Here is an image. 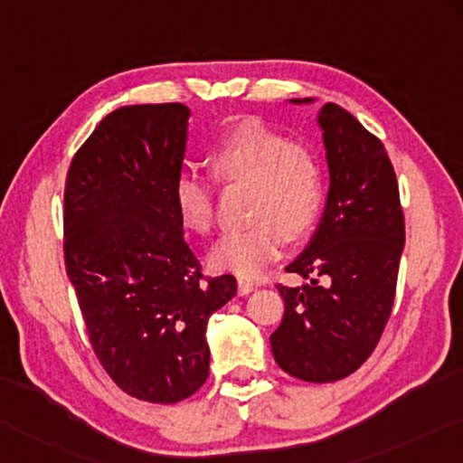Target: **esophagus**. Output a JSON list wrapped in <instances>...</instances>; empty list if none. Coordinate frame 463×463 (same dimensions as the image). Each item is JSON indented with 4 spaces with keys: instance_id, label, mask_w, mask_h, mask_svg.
Returning <instances> with one entry per match:
<instances>
[{
    "instance_id": "1",
    "label": "esophagus",
    "mask_w": 463,
    "mask_h": 463,
    "mask_svg": "<svg viewBox=\"0 0 463 463\" xmlns=\"http://www.w3.org/2000/svg\"><path fill=\"white\" fill-rule=\"evenodd\" d=\"M256 288V285L252 280H248V279H238V293L240 295H250L252 293V290Z\"/></svg>"
}]
</instances>
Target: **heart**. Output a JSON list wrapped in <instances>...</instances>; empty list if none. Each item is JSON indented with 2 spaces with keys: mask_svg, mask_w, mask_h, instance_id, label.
Returning a JSON list of instances; mask_svg holds the SVG:
<instances>
[{
  "mask_svg": "<svg viewBox=\"0 0 463 463\" xmlns=\"http://www.w3.org/2000/svg\"><path fill=\"white\" fill-rule=\"evenodd\" d=\"M217 183H250L244 230L222 236L209 254L217 270L254 279L277 260L288 238H301L317 222L323 203V166L311 148L290 142L260 119L227 129L209 152ZM173 197L184 227L207 233L213 227V181L197 166L176 173Z\"/></svg>",
  "mask_w": 463,
  "mask_h": 463,
  "instance_id": "b5f03b06",
  "label": "heart"
}]
</instances>
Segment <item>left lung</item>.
Segmentation results:
<instances>
[{"label": "left lung", "instance_id": "8db88e82", "mask_svg": "<svg viewBox=\"0 0 463 463\" xmlns=\"http://www.w3.org/2000/svg\"><path fill=\"white\" fill-rule=\"evenodd\" d=\"M317 121L329 166L326 211L309 246L287 266L309 282L279 285L285 315L270 345L287 374L321 384L350 376L380 342L394 303L404 217L383 142L335 103L323 105Z\"/></svg>", "mask_w": 463, "mask_h": 463}]
</instances>
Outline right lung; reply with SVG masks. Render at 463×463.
<instances>
[{"mask_svg": "<svg viewBox=\"0 0 463 463\" xmlns=\"http://www.w3.org/2000/svg\"><path fill=\"white\" fill-rule=\"evenodd\" d=\"M189 116L183 103L111 111L64 186V264L89 342L121 391L158 404L205 383L207 321L238 290L232 274L203 277L183 238L173 186Z\"/></svg>", "mask_w": 463, "mask_h": 463, "instance_id": "add662e5", "label": "right lung"}]
</instances>
